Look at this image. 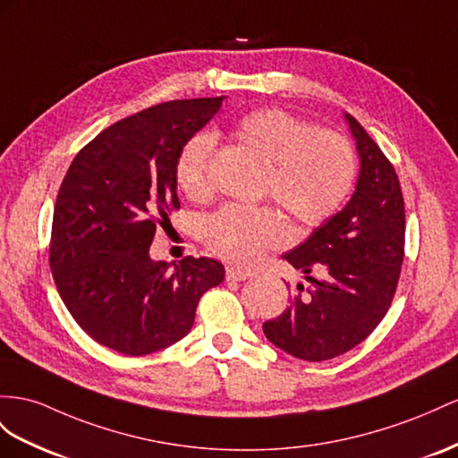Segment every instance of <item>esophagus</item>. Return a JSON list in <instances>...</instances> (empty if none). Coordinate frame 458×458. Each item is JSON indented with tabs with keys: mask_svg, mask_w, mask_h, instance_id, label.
Listing matches in <instances>:
<instances>
[{
	"mask_svg": "<svg viewBox=\"0 0 458 458\" xmlns=\"http://www.w3.org/2000/svg\"><path fill=\"white\" fill-rule=\"evenodd\" d=\"M251 273L250 271H243V268L238 267H226V280H233V283H238V280H245L250 278Z\"/></svg>",
	"mask_w": 458,
	"mask_h": 458,
	"instance_id": "34e87169",
	"label": "esophagus"
}]
</instances>
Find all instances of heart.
<instances>
[{
  "label": "heart",
  "instance_id": "b5f03b06",
  "mask_svg": "<svg viewBox=\"0 0 458 458\" xmlns=\"http://www.w3.org/2000/svg\"><path fill=\"white\" fill-rule=\"evenodd\" d=\"M236 135L267 162L265 193L301 226H319L344 205L358 178V155L344 135L318 129L283 108H259L240 117ZM215 137L197 133L175 160L180 190L203 201L210 195ZM286 238L273 208L226 205L203 225L207 248L233 265L248 267Z\"/></svg>",
  "mask_w": 458,
  "mask_h": 458
}]
</instances>
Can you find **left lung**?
<instances>
[{
    "instance_id": "left-lung-1",
    "label": "left lung",
    "mask_w": 458,
    "mask_h": 458,
    "mask_svg": "<svg viewBox=\"0 0 458 458\" xmlns=\"http://www.w3.org/2000/svg\"><path fill=\"white\" fill-rule=\"evenodd\" d=\"M360 175L348 205L315 228L284 259L310 283L263 333L290 356L323 361L344 354L373 333L389 311L404 259V199L393 164L356 117ZM318 270L321 279L310 273Z\"/></svg>"
}]
</instances>
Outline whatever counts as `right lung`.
Here are the masks:
<instances>
[{
	"mask_svg": "<svg viewBox=\"0 0 458 458\" xmlns=\"http://www.w3.org/2000/svg\"><path fill=\"white\" fill-rule=\"evenodd\" d=\"M225 97L170 100L104 129L77 152L57 191L50 268L77 325L125 356L166 348L191 331L222 263L152 261L157 226L180 208L175 160Z\"/></svg>",
	"mask_w": 458,
	"mask_h": 458,
	"instance_id": "add662e5",
	"label": "right lung"
}]
</instances>
